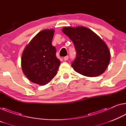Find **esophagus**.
Returning <instances> with one entry per match:
<instances>
[{
	"instance_id": "1",
	"label": "esophagus",
	"mask_w": 126,
	"mask_h": 126,
	"mask_svg": "<svg viewBox=\"0 0 126 126\" xmlns=\"http://www.w3.org/2000/svg\"><path fill=\"white\" fill-rule=\"evenodd\" d=\"M68 59H69L68 56H66L63 57V60H64V61H67V60H68Z\"/></svg>"
}]
</instances>
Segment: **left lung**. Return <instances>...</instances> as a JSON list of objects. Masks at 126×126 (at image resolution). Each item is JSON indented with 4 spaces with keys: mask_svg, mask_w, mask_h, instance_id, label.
<instances>
[{
    "mask_svg": "<svg viewBox=\"0 0 126 126\" xmlns=\"http://www.w3.org/2000/svg\"><path fill=\"white\" fill-rule=\"evenodd\" d=\"M63 32L74 43L77 55L71 66L77 72L94 77L105 71L110 54L106 44L97 35L83 26L66 27Z\"/></svg>",
    "mask_w": 126,
    "mask_h": 126,
    "instance_id": "obj_1",
    "label": "left lung"
}]
</instances>
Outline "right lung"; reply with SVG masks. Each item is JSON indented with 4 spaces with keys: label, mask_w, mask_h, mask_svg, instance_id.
I'll use <instances>...</instances> for the list:
<instances>
[{
    "label": "right lung",
    "mask_w": 126,
    "mask_h": 126,
    "mask_svg": "<svg viewBox=\"0 0 126 126\" xmlns=\"http://www.w3.org/2000/svg\"><path fill=\"white\" fill-rule=\"evenodd\" d=\"M53 30H44L34 36L25 48L21 59L24 74L30 81L45 85L57 74L61 62L52 45Z\"/></svg>",
    "instance_id": "right-lung-1"
}]
</instances>
